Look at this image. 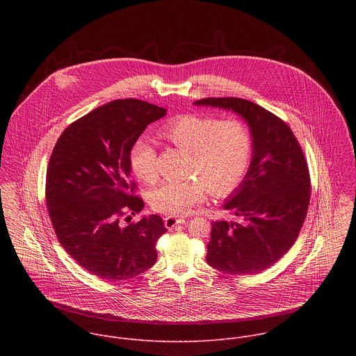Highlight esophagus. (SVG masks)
<instances>
[{
  "label": "esophagus",
  "instance_id": "34e87169",
  "mask_svg": "<svg viewBox=\"0 0 356 356\" xmlns=\"http://www.w3.org/2000/svg\"><path fill=\"white\" fill-rule=\"evenodd\" d=\"M186 219L185 218H175V216H165L164 218V226L170 230L172 227H175L177 225H182L185 223Z\"/></svg>",
  "mask_w": 356,
  "mask_h": 356
}]
</instances>
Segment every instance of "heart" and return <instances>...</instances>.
<instances>
[{
  "label": "heart",
  "mask_w": 356,
  "mask_h": 356,
  "mask_svg": "<svg viewBox=\"0 0 356 356\" xmlns=\"http://www.w3.org/2000/svg\"><path fill=\"white\" fill-rule=\"evenodd\" d=\"M160 136L188 152L186 175L181 181L160 185L151 195L153 209L181 216L188 213L205 195L226 197L243 181L252 156L251 133L236 119L184 113L167 120ZM130 164L145 184L157 181L156 151L147 140H138L130 151Z\"/></svg>",
  "instance_id": "b5f03b06"
}]
</instances>
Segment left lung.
I'll use <instances>...</instances> for the list:
<instances>
[{
    "instance_id": "obj_1",
    "label": "left lung",
    "mask_w": 356,
    "mask_h": 356,
    "mask_svg": "<svg viewBox=\"0 0 356 356\" xmlns=\"http://www.w3.org/2000/svg\"><path fill=\"white\" fill-rule=\"evenodd\" d=\"M195 104L232 109L251 127L250 170L225 204L240 222H212L207 263L226 274H257L292 248L305 223L311 196L305 153L291 127L254 102L207 97Z\"/></svg>"
}]
</instances>
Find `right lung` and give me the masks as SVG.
<instances>
[{
  "label": "right lung",
  "mask_w": 356,
  "mask_h": 356,
  "mask_svg": "<svg viewBox=\"0 0 356 356\" xmlns=\"http://www.w3.org/2000/svg\"><path fill=\"white\" fill-rule=\"evenodd\" d=\"M165 112L137 99L113 100L72 122L53 148L45 189L51 226L67 254L102 281L133 278L156 263L163 219L122 220L144 208L130 179V151Z\"/></svg>",
  "instance_id": "1"
}]
</instances>
